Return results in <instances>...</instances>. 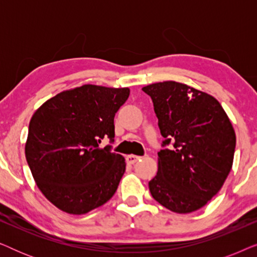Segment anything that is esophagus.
Returning <instances> with one entry per match:
<instances>
[{"label":"esophagus","instance_id":"obj_1","mask_svg":"<svg viewBox=\"0 0 257 257\" xmlns=\"http://www.w3.org/2000/svg\"><path fill=\"white\" fill-rule=\"evenodd\" d=\"M142 159V157H138V156H133V154H130V156L126 157V160H127L128 164H136L137 161Z\"/></svg>","mask_w":257,"mask_h":257}]
</instances>
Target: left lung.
Segmentation results:
<instances>
[{
  "mask_svg": "<svg viewBox=\"0 0 257 257\" xmlns=\"http://www.w3.org/2000/svg\"><path fill=\"white\" fill-rule=\"evenodd\" d=\"M153 101L165 147L149 182L153 199L186 214L206 205L233 166L236 137L215 98L173 80L144 86ZM172 145L171 148L167 146Z\"/></svg>",
  "mask_w": 257,
  "mask_h": 257,
  "instance_id": "1",
  "label": "left lung"
}]
</instances>
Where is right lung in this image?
<instances>
[{
    "mask_svg": "<svg viewBox=\"0 0 257 257\" xmlns=\"http://www.w3.org/2000/svg\"><path fill=\"white\" fill-rule=\"evenodd\" d=\"M127 87L86 84L45 101L29 124L26 158L37 187L63 212L85 214L107 202L125 172L114 142V115L127 100Z\"/></svg>",
    "mask_w": 257,
    "mask_h": 257,
    "instance_id": "right-lung-1",
    "label": "right lung"
}]
</instances>
